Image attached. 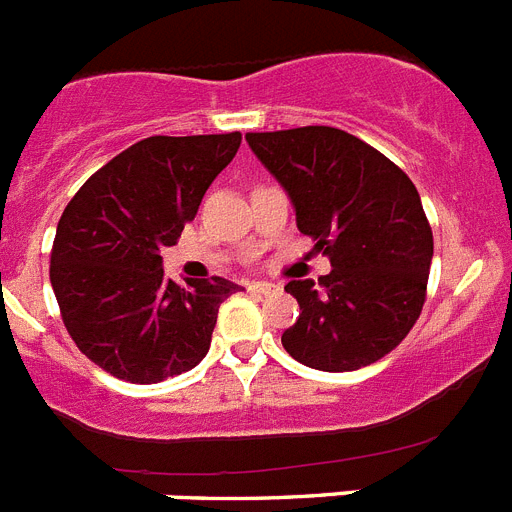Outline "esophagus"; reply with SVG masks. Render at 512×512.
I'll return each instance as SVG.
<instances>
[{"instance_id": "1", "label": "esophagus", "mask_w": 512, "mask_h": 512, "mask_svg": "<svg viewBox=\"0 0 512 512\" xmlns=\"http://www.w3.org/2000/svg\"><path fill=\"white\" fill-rule=\"evenodd\" d=\"M248 292H253V295H261V297H269V295H274V292H279V284L251 282L248 284Z\"/></svg>"}]
</instances>
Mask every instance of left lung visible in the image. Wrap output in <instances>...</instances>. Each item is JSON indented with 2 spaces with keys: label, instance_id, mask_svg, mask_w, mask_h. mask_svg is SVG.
I'll list each match as a JSON object with an SVG mask.
<instances>
[{
  "label": "left lung",
  "instance_id": "obj_1",
  "mask_svg": "<svg viewBox=\"0 0 512 512\" xmlns=\"http://www.w3.org/2000/svg\"><path fill=\"white\" fill-rule=\"evenodd\" d=\"M295 207L300 233L330 259V274L292 279L300 318L282 346L320 372H354L387 356L425 302L433 233L408 174L356 135L328 125L246 133Z\"/></svg>",
  "mask_w": 512,
  "mask_h": 512
}]
</instances>
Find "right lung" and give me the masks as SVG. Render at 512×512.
I'll return each instance as SVG.
<instances>
[{
	"instance_id": "add662e5",
	"label": "right lung",
	"mask_w": 512,
	"mask_h": 512,
	"mask_svg": "<svg viewBox=\"0 0 512 512\" xmlns=\"http://www.w3.org/2000/svg\"><path fill=\"white\" fill-rule=\"evenodd\" d=\"M241 133L153 135L115 156L66 205L51 284L79 351L133 384L184 374L210 351L217 307L238 284L164 277L161 251L194 220Z\"/></svg>"
}]
</instances>
